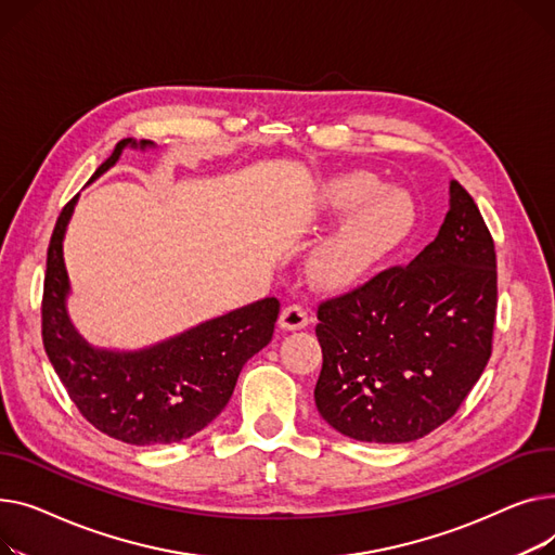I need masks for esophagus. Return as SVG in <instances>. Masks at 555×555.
<instances>
[{"label":"esophagus","mask_w":555,"mask_h":555,"mask_svg":"<svg viewBox=\"0 0 555 555\" xmlns=\"http://www.w3.org/2000/svg\"><path fill=\"white\" fill-rule=\"evenodd\" d=\"M309 324V313L305 307L300 305H288L282 309L280 313V327L286 332H296V330H305Z\"/></svg>","instance_id":"esophagus-1"}]
</instances>
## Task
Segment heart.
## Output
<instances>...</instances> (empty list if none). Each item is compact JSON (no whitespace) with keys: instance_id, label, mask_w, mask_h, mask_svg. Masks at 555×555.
<instances>
[{"instance_id":"1","label":"heart","mask_w":555,"mask_h":555,"mask_svg":"<svg viewBox=\"0 0 555 555\" xmlns=\"http://www.w3.org/2000/svg\"><path fill=\"white\" fill-rule=\"evenodd\" d=\"M322 204L332 215L351 210L311 255V273L322 286L361 282L412 233L416 208L401 190H383L365 172H347L324 185Z\"/></svg>"}]
</instances>
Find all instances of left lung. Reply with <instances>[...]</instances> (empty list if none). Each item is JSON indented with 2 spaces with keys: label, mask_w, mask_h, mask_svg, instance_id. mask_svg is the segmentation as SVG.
Wrapping results in <instances>:
<instances>
[{
  "label": "left lung",
  "mask_w": 555,
  "mask_h": 555,
  "mask_svg": "<svg viewBox=\"0 0 555 555\" xmlns=\"http://www.w3.org/2000/svg\"><path fill=\"white\" fill-rule=\"evenodd\" d=\"M495 244L470 194L450 181L439 235L408 267L318 307L320 416L340 435L408 443L460 410L493 349Z\"/></svg>",
  "instance_id": "obj_1"
}]
</instances>
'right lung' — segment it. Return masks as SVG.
I'll use <instances>...</instances> for the list:
<instances>
[{"label":"right lung","mask_w":555,"mask_h":555,"mask_svg":"<svg viewBox=\"0 0 555 555\" xmlns=\"http://www.w3.org/2000/svg\"><path fill=\"white\" fill-rule=\"evenodd\" d=\"M152 145L122 139L89 183L114 168L125 147ZM76 204L78 194L62 208L47 253L42 340L55 374L80 414L112 439L160 446L197 435L231 401L248 358L271 343L280 302L257 300L134 351L93 347L67 311L72 284L62 242Z\"/></svg>","instance_id":"add662e5"}]
</instances>
